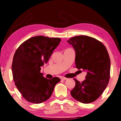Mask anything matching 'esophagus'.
I'll return each mask as SVG.
<instances>
[{"label": "esophagus", "mask_w": 121, "mask_h": 121, "mask_svg": "<svg viewBox=\"0 0 121 121\" xmlns=\"http://www.w3.org/2000/svg\"><path fill=\"white\" fill-rule=\"evenodd\" d=\"M60 79H62V80H67V79H68L67 78H65V77H62L60 78Z\"/></svg>", "instance_id": "1"}]
</instances>
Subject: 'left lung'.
<instances>
[{"instance_id": "left-lung-1", "label": "left lung", "mask_w": 121, "mask_h": 121, "mask_svg": "<svg viewBox=\"0 0 121 121\" xmlns=\"http://www.w3.org/2000/svg\"><path fill=\"white\" fill-rule=\"evenodd\" d=\"M67 42L75 51L77 68L87 71L86 79L82 82L74 79L75 86L71 95L82 103H91L101 95L110 80L108 53L102 42L90 36H75Z\"/></svg>"}]
</instances>
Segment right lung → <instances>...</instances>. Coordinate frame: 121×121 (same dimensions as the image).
<instances>
[{"label":"right lung","mask_w":121,"mask_h":121,"mask_svg":"<svg viewBox=\"0 0 121 121\" xmlns=\"http://www.w3.org/2000/svg\"><path fill=\"white\" fill-rule=\"evenodd\" d=\"M61 41L59 38L38 36L27 39L15 53L12 63L13 79L22 97L27 101L40 104L52 95L60 79H47L40 73L41 67L49 60Z\"/></svg>","instance_id":"add662e5"}]
</instances>
